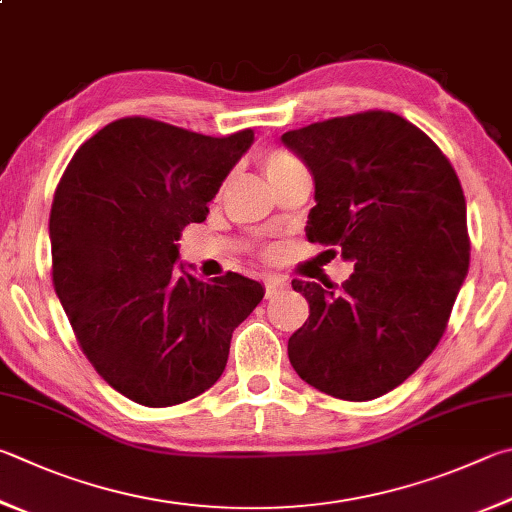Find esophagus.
Returning <instances> with one entry per match:
<instances>
[{
  "label": "esophagus",
  "instance_id": "1",
  "mask_svg": "<svg viewBox=\"0 0 512 512\" xmlns=\"http://www.w3.org/2000/svg\"><path fill=\"white\" fill-rule=\"evenodd\" d=\"M286 286H288L286 277H268V280H266V297L277 295L280 291H284Z\"/></svg>",
  "mask_w": 512,
  "mask_h": 512
}]
</instances>
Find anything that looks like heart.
I'll return each mask as SVG.
<instances>
[{
  "label": "heart",
  "mask_w": 512,
  "mask_h": 512,
  "mask_svg": "<svg viewBox=\"0 0 512 512\" xmlns=\"http://www.w3.org/2000/svg\"><path fill=\"white\" fill-rule=\"evenodd\" d=\"M262 167H264V172L268 176V181L275 183V181L284 179L286 174H291L293 170H297V167H302V165L297 163V159H293V156L288 152L273 150V152H266L262 156Z\"/></svg>",
  "instance_id": "heart-1"
}]
</instances>
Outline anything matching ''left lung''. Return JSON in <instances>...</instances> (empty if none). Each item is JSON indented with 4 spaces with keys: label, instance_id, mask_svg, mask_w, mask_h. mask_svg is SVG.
<instances>
[{
    "label": "left lung",
    "instance_id": "8db88e82",
    "mask_svg": "<svg viewBox=\"0 0 512 512\" xmlns=\"http://www.w3.org/2000/svg\"><path fill=\"white\" fill-rule=\"evenodd\" d=\"M282 143L313 174L306 237L353 264L338 291L293 280L311 313L288 360L324 394L371 401L439 345L470 266L466 197L432 138L389 111L313 123Z\"/></svg>",
    "mask_w": 512,
    "mask_h": 512
}]
</instances>
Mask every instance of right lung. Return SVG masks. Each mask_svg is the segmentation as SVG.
Here are the masks:
<instances>
[{"mask_svg": "<svg viewBox=\"0 0 512 512\" xmlns=\"http://www.w3.org/2000/svg\"><path fill=\"white\" fill-rule=\"evenodd\" d=\"M253 129L212 138L120 118L80 145L55 190L53 284L82 351L129 401H190L224 374L232 331L264 286L201 282L179 262L181 230L206 219Z\"/></svg>", "mask_w": 512, "mask_h": 512, "instance_id": "right-lung-1", "label": "right lung"}]
</instances>
